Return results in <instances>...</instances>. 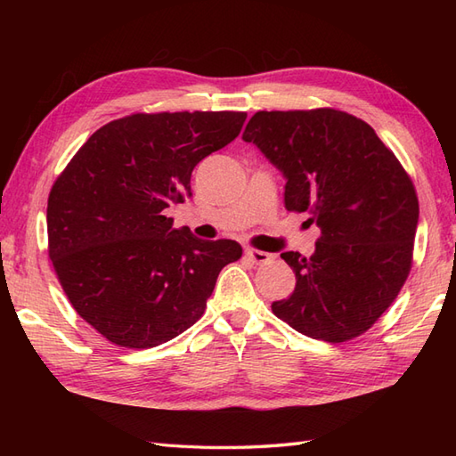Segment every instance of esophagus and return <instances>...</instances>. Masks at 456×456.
<instances>
[{
    "instance_id": "esophagus-1",
    "label": "esophagus",
    "mask_w": 456,
    "mask_h": 456,
    "mask_svg": "<svg viewBox=\"0 0 456 456\" xmlns=\"http://www.w3.org/2000/svg\"><path fill=\"white\" fill-rule=\"evenodd\" d=\"M245 256L248 260H253L255 265H268V263H273V258H274V255L265 253V250H258V248H245Z\"/></svg>"
}]
</instances>
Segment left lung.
Returning <instances> with one entry per match:
<instances>
[{"instance_id":"left-lung-1","label":"left lung","mask_w":456,"mask_h":456,"mask_svg":"<svg viewBox=\"0 0 456 456\" xmlns=\"http://www.w3.org/2000/svg\"><path fill=\"white\" fill-rule=\"evenodd\" d=\"M243 139L284 174L286 209L322 231L309 258L282 253L296 289L274 315L319 341L362 335L411 270L419 201L408 172L370 125L331 108L258 111Z\"/></svg>"}]
</instances>
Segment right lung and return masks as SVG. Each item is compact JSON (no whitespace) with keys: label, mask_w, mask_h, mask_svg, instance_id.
<instances>
[{"label":"right lung","mask_w":456,"mask_h":456,"mask_svg":"<svg viewBox=\"0 0 456 456\" xmlns=\"http://www.w3.org/2000/svg\"><path fill=\"white\" fill-rule=\"evenodd\" d=\"M243 111L133 113L95 131L53 183L48 256L78 315L108 341L151 348L206 312L237 240L174 229L191 170L243 129Z\"/></svg>","instance_id":"1"}]
</instances>
